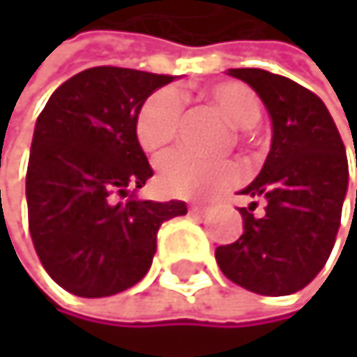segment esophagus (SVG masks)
<instances>
[{
	"label": "esophagus",
	"mask_w": 357,
	"mask_h": 357,
	"mask_svg": "<svg viewBox=\"0 0 357 357\" xmlns=\"http://www.w3.org/2000/svg\"><path fill=\"white\" fill-rule=\"evenodd\" d=\"M188 212H190V214H195V216H201V214H205V205L192 203L190 208H188Z\"/></svg>",
	"instance_id": "34e87169"
}]
</instances>
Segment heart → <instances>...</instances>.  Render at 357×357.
Returning <instances> with one entry per match:
<instances>
[{
    "label": "heart",
    "instance_id": "1",
    "mask_svg": "<svg viewBox=\"0 0 357 357\" xmlns=\"http://www.w3.org/2000/svg\"><path fill=\"white\" fill-rule=\"evenodd\" d=\"M208 98L238 128H250L261 117L259 96L240 81H220L205 89ZM184 100L175 87H165L143 102L137 115V139L149 154H158L180 132ZM240 180L231 160H205L190 152H173L158 162V184L167 195L184 199L212 197Z\"/></svg>",
    "mask_w": 357,
    "mask_h": 357
}]
</instances>
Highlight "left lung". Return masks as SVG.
<instances>
[{
	"label": "left lung",
	"mask_w": 357,
	"mask_h": 357,
	"mask_svg": "<svg viewBox=\"0 0 357 357\" xmlns=\"http://www.w3.org/2000/svg\"><path fill=\"white\" fill-rule=\"evenodd\" d=\"M248 83L272 119L270 154L255 180L240 190L266 201L240 208L244 233L216 248L222 274L259 296L296 294L321 272L334 248L349 186L345 145L321 102L296 81L259 68H231ZM357 203V192H356Z\"/></svg>",
	"instance_id": "1"
}]
</instances>
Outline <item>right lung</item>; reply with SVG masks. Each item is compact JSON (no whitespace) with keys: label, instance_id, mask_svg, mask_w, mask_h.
<instances>
[{"label":"right lung","instance_id":"add662e5","mask_svg":"<svg viewBox=\"0 0 357 357\" xmlns=\"http://www.w3.org/2000/svg\"><path fill=\"white\" fill-rule=\"evenodd\" d=\"M171 81L130 68H89L61 83L38 115L25 180L29 233L66 291H126L152 266L160 225L186 214L184 201L137 197L154 175L137 139V115Z\"/></svg>","mask_w":357,"mask_h":357}]
</instances>
